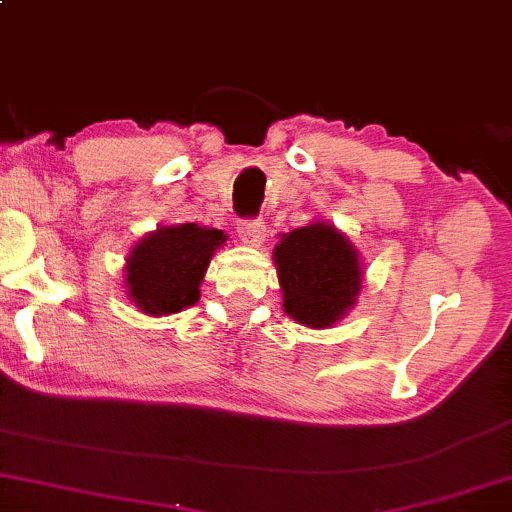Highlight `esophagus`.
<instances>
[{"label": "esophagus", "instance_id": "obj_1", "mask_svg": "<svg viewBox=\"0 0 512 512\" xmlns=\"http://www.w3.org/2000/svg\"><path fill=\"white\" fill-rule=\"evenodd\" d=\"M238 236L248 245H262L264 236H267V224L264 220H241L236 224Z\"/></svg>", "mask_w": 512, "mask_h": 512}]
</instances>
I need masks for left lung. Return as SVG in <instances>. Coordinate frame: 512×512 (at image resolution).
Returning <instances> with one entry per match:
<instances>
[{
    "mask_svg": "<svg viewBox=\"0 0 512 512\" xmlns=\"http://www.w3.org/2000/svg\"><path fill=\"white\" fill-rule=\"evenodd\" d=\"M283 311L306 327L344 318L363 288L358 250L335 224L313 222L283 234L274 248Z\"/></svg>",
    "mask_w": 512,
    "mask_h": 512,
    "instance_id": "obj_1",
    "label": "left lung"
}]
</instances>
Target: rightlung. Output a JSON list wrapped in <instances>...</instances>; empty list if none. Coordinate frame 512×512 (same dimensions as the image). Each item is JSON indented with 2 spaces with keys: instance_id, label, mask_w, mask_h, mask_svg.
Here are the masks:
<instances>
[{
  "instance_id": "right-lung-1",
  "label": "right lung",
  "mask_w": 512,
  "mask_h": 512,
  "mask_svg": "<svg viewBox=\"0 0 512 512\" xmlns=\"http://www.w3.org/2000/svg\"><path fill=\"white\" fill-rule=\"evenodd\" d=\"M224 231L187 222L159 227L135 245L126 260V290L149 316H168L199 302L201 281Z\"/></svg>"
}]
</instances>
